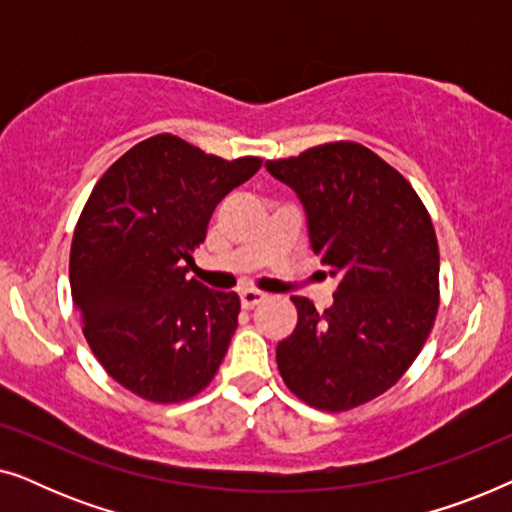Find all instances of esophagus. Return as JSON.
<instances>
[{
	"instance_id": "obj_1",
	"label": "esophagus",
	"mask_w": 512,
	"mask_h": 512,
	"mask_svg": "<svg viewBox=\"0 0 512 512\" xmlns=\"http://www.w3.org/2000/svg\"><path fill=\"white\" fill-rule=\"evenodd\" d=\"M263 300H265V293H261V291L244 289V291L240 293V303H242L244 310H254V307H256L258 303H263Z\"/></svg>"
}]
</instances>
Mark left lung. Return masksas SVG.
Here are the masks:
<instances>
[{"mask_svg":"<svg viewBox=\"0 0 512 512\" xmlns=\"http://www.w3.org/2000/svg\"><path fill=\"white\" fill-rule=\"evenodd\" d=\"M268 172L298 195L333 305L293 296L298 324L277 345L286 387L342 412L394 387L422 352L438 312V242L415 188L366 146L333 142ZM324 272V275H326Z\"/></svg>","mask_w":512,"mask_h":512,"instance_id":"1","label":"left lung"}]
</instances>
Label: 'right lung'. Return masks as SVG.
Segmentation results:
<instances>
[{"label": "right lung", "instance_id": "right-lung-1", "mask_svg": "<svg viewBox=\"0 0 512 512\" xmlns=\"http://www.w3.org/2000/svg\"><path fill=\"white\" fill-rule=\"evenodd\" d=\"M261 158L223 160L174 135L123 153L76 223L69 284L90 349L132 394L186 401L207 387L237 328V293L188 277L214 207Z\"/></svg>", "mask_w": 512, "mask_h": 512}]
</instances>
